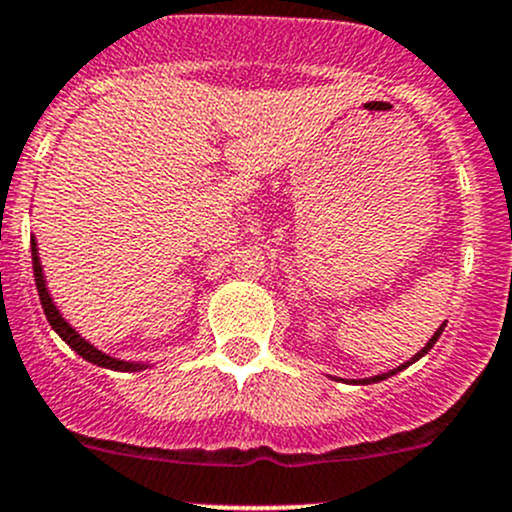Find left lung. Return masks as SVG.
I'll return each instance as SVG.
<instances>
[{"mask_svg": "<svg viewBox=\"0 0 512 512\" xmlns=\"http://www.w3.org/2000/svg\"><path fill=\"white\" fill-rule=\"evenodd\" d=\"M443 327H446V324H443ZM443 327H441V329H438V332H436V334H433V337H431V342H428V344H426V347H423V349H421V352H418V354L414 356V359H411V361H409V364H414V361H416V359H421V356H423V354H428V349H431V347H433V344H436V342H438V337H441ZM409 364H401V366H399V369L389 371V374H379V376H371V379H364V381H361V384H374V381H384V379H389V376H394V374H396V371L406 369V366H409Z\"/></svg>", "mask_w": 512, "mask_h": 512, "instance_id": "8db88e82", "label": "left lung"}]
</instances>
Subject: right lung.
Masks as SVG:
<instances>
[{"instance_id":"right-lung-1","label":"right lung","mask_w":512,"mask_h":512,"mask_svg":"<svg viewBox=\"0 0 512 512\" xmlns=\"http://www.w3.org/2000/svg\"><path fill=\"white\" fill-rule=\"evenodd\" d=\"M32 265H34V280H36V292H39V299H41V307H44V314L46 319H49L51 327L56 329V334H59L61 339H64L66 344H69L71 349H74L76 354L84 356L86 361H91V364H98V366H106V369H116V371H136V369H143V366L138 364H126V361H118V359H111V356H106L103 352H98V349L91 347L86 339H81L79 334L74 332V329L69 327V324L61 319V314L56 312L54 302H51L49 292H46V285H44V275H41V265H39V255H36V245L32 240Z\"/></svg>"}]
</instances>
